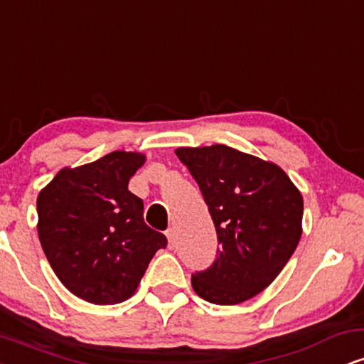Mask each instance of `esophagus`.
Listing matches in <instances>:
<instances>
[{
	"label": "esophagus",
	"mask_w": 364,
	"mask_h": 364,
	"mask_svg": "<svg viewBox=\"0 0 364 364\" xmlns=\"http://www.w3.org/2000/svg\"><path fill=\"white\" fill-rule=\"evenodd\" d=\"M166 236H168L169 248H174V246H176V232H174V229H168V231H166Z\"/></svg>",
	"instance_id": "1"
}]
</instances>
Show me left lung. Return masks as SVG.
Wrapping results in <instances>:
<instances>
[{
  "label": "left lung",
  "instance_id": "8db88e82",
  "mask_svg": "<svg viewBox=\"0 0 364 364\" xmlns=\"http://www.w3.org/2000/svg\"><path fill=\"white\" fill-rule=\"evenodd\" d=\"M214 220L215 262L191 275L200 298L240 304L262 292L289 262L303 228V196L277 164L228 147H179Z\"/></svg>",
  "mask_w": 364,
  "mask_h": 364
}]
</instances>
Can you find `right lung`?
Returning a JSON list of instances; mask_svg holds the SVG:
<instances>
[{
  "mask_svg": "<svg viewBox=\"0 0 364 364\" xmlns=\"http://www.w3.org/2000/svg\"><path fill=\"white\" fill-rule=\"evenodd\" d=\"M145 156L114 150L61 169L37 196V232L54 274L94 304L128 299L168 240L144 223V202L128 190Z\"/></svg>",
  "mask_w": 364,
  "mask_h": 364,
  "instance_id": "obj_1",
  "label": "right lung"
}]
</instances>
